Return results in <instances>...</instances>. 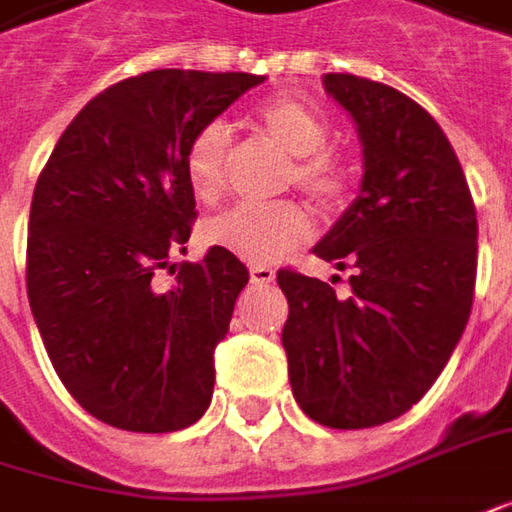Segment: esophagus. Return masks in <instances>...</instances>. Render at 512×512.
Listing matches in <instances>:
<instances>
[{"label":"esophagus","instance_id":"34e87169","mask_svg":"<svg viewBox=\"0 0 512 512\" xmlns=\"http://www.w3.org/2000/svg\"><path fill=\"white\" fill-rule=\"evenodd\" d=\"M249 277H252V283L255 285H269L274 283V269H269V266H252V269H249Z\"/></svg>","mask_w":512,"mask_h":512}]
</instances>
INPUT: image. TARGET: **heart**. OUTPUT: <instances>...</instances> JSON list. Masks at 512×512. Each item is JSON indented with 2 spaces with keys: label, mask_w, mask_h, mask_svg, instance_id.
<instances>
[{
  "label": "heart",
  "mask_w": 512,
  "mask_h": 512,
  "mask_svg": "<svg viewBox=\"0 0 512 512\" xmlns=\"http://www.w3.org/2000/svg\"><path fill=\"white\" fill-rule=\"evenodd\" d=\"M255 128L280 154L288 156L285 184H294L322 210L342 207L353 187L350 156L325 145L330 125L314 103L302 97H269L255 111ZM232 142L224 123H207L187 142L184 168L198 201L215 204L229 179ZM207 241L249 263H271L311 238V218L294 201L266 207L238 204L207 224Z\"/></svg>",
  "instance_id": "1"
}]
</instances>
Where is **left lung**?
Instances as JSON below:
<instances>
[{
  "mask_svg": "<svg viewBox=\"0 0 512 512\" xmlns=\"http://www.w3.org/2000/svg\"><path fill=\"white\" fill-rule=\"evenodd\" d=\"M325 89L364 142L361 193L314 249L353 269L350 297L277 271L283 347L305 415L370 429L409 412L460 342L474 305L476 207L443 128L412 97L347 72L325 75Z\"/></svg>",
  "mask_w": 512,
  "mask_h": 512,
  "instance_id": "1",
  "label": "left lung"
}]
</instances>
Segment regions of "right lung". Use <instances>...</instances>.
Here are the masks:
<instances>
[{"label": "right lung", "instance_id": "1", "mask_svg": "<svg viewBox=\"0 0 512 512\" xmlns=\"http://www.w3.org/2000/svg\"><path fill=\"white\" fill-rule=\"evenodd\" d=\"M249 72L154 69L92 97L38 176L27 297L69 395L114 429L179 431L207 412L212 350L249 283L212 246L170 266L196 221L187 142L243 92ZM176 273L165 289L155 274Z\"/></svg>", "mask_w": 512, "mask_h": 512}]
</instances>
